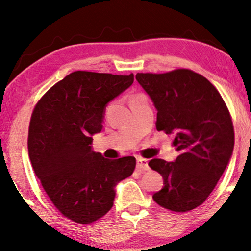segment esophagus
<instances>
[{
    "mask_svg": "<svg viewBox=\"0 0 251 251\" xmlns=\"http://www.w3.org/2000/svg\"><path fill=\"white\" fill-rule=\"evenodd\" d=\"M137 168L141 169V171H148V160L145 158H137Z\"/></svg>",
    "mask_w": 251,
    "mask_h": 251,
    "instance_id": "1",
    "label": "esophagus"
}]
</instances>
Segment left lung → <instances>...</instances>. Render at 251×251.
<instances>
[{"instance_id": "obj_1", "label": "left lung", "mask_w": 251, "mask_h": 251, "mask_svg": "<svg viewBox=\"0 0 251 251\" xmlns=\"http://www.w3.org/2000/svg\"><path fill=\"white\" fill-rule=\"evenodd\" d=\"M136 79L156 107L157 130L175 134L173 145L179 153L174 161H149L164 178L153 201L169 211H191L209 198L232 156L228 107L217 88L190 69L138 73Z\"/></svg>"}]
</instances>
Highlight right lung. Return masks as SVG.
Segmentation results:
<instances>
[{"label": "right lung", "mask_w": 251, "mask_h": 251, "mask_svg": "<svg viewBox=\"0 0 251 251\" xmlns=\"http://www.w3.org/2000/svg\"><path fill=\"white\" fill-rule=\"evenodd\" d=\"M132 83L133 74L77 71L49 88L34 107L30 161L53 205L72 221L87 225L105 215L115 186L134 171V157L107 159L92 148L107 103Z\"/></svg>", "instance_id": "obj_1"}]
</instances>
